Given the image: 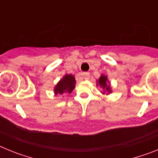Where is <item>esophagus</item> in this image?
Listing matches in <instances>:
<instances>
[{
  "label": "esophagus",
  "instance_id": "34e87169",
  "mask_svg": "<svg viewBox=\"0 0 158 158\" xmlns=\"http://www.w3.org/2000/svg\"><path fill=\"white\" fill-rule=\"evenodd\" d=\"M89 77H90V73L88 72H85V73H81V75H79V76L77 77V79H85V80H88V79H89Z\"/></svg>",
  "mask_w": 158,
  "mask_h": 158
}]
</instances>
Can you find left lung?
I'll return each mask as SVG.
<instances>
[{"label":"left lung","mask_w":158,"mask_h":158,"mask_svg":"<svg viewBox=\"0 0 158 158\" xmlns=\"http://www.w3.org/2000/svg\"><path fill=\"white\" fill-rule=\"evenodd\" d=\"M97 82H98L99 85H100V87L103 88V89L105 90V92H107V94H109V93H111V87H110V85L108 84V82H107V77L104 76V75H101V77L99 78V81H97ZM98 84H97V85H98ZM105 92H104V93H105Z\"/></svg>","instance_id":"left-lung-1"}]
</instances>
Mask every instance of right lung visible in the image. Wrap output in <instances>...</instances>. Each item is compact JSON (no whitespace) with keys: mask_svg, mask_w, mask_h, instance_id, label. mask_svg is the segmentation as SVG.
Here are the masks:
<instances>
[{"mask_svg":"<svg viewBox=\"0 0 158 158\" xmlns=\"http://www.w3.org/2000/svg\"><path fill=\"white\" fill-rule=\"evenodd\" d=\"M75 77L71 74H66L64 76L62 80L60 81L54 88L55 94H62L64 93H71V92L75 88Z\"/></svg>","mask_w":158,"mask_h":158,"instance_id":"obj_1","label":"right lung"}]
</instances>
